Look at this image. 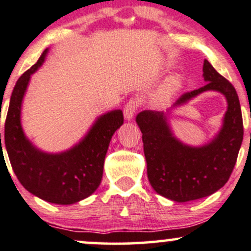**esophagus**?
<instances>
[{
    "label": "esophagus",
    "instance_id": "obj_1",
    "mask_svg": "<svg viewBox=\"0 0 251 251\" xmlns=\"http://www.w3.org/2000/svg\"><path fill=\"white\" fill-rule=\"evenodd\" d=\"M139 102L136 100H128L127 104H126L125 107H124V117H125V120H132L133 116H134L136 109H138Z\"/></svg>",
    "mask_w": 251,
    "mask_h": 251
}]
</instances>
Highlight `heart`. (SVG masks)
I'll return each instance as SVG.
<instances>
[{
  "mask_svg": "<svg viewBox=\"0 0 251 251\" xmlns=\"http://www.w3.org/2000/svg\"><path fill=\"white\" fill-rule=\"evenodd\" d=\"M179 85V77L178 76H170L168 80L164 82L162 88L158 91L156 98H155V103L157 105H162V104L167 103L171 97L176 93L177 88Z\"/></svg>",
  "mask_w": 251,
  "mask_h": 251,
  "instance_id": "heart-1",
  "label": "heart"
}]
</instances>
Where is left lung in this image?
<instances>
[{
  "label": "left lung",
  "mask_w": 251,
  "mask_h": 251,
  "mask_svg": "<svg viewBox=\"0 0 251 251\" xmlns=\"http://www.w3.org/2000/svg\"><path fill=\"white\" fill-rule=\"evenodd\" d=\"M204 87L180 96L167 112L141 111L135 122L142 133L151 188L170 201L185 202L217 192L229 178L243 140V122L235 88L204 60ZM206 91L224 94L227 110L218 133L201 146L180 142L171 128V112Z\"/></svg>",
  "instance_id": "1"
}]
</instances>
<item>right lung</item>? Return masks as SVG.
Returning a JSON list of instances; mask_svg holds the SVG:
<instances>
[{
  "label": "right lung",
  "instance_id": "right-lung-1",
  "mask_svg": "<svg viewBox=\"0 0 251 251\" xmlns=\"http://www.w3.org/2000/svg\"><path fill=\"white\" fill-rule=\"evenodd\" d=\"M49 50L16 82L5 119V149L14 173L28 192L52 204L72 205L100 186L111 138L124 124V116L122 110H112L97 117L83 138L66 151L50 153L38 148L23 129L22 105L31 75L43 66Z\"/></svg>",
  "mask_w": 251,
  "mask_h": 251
}]
</instances>
